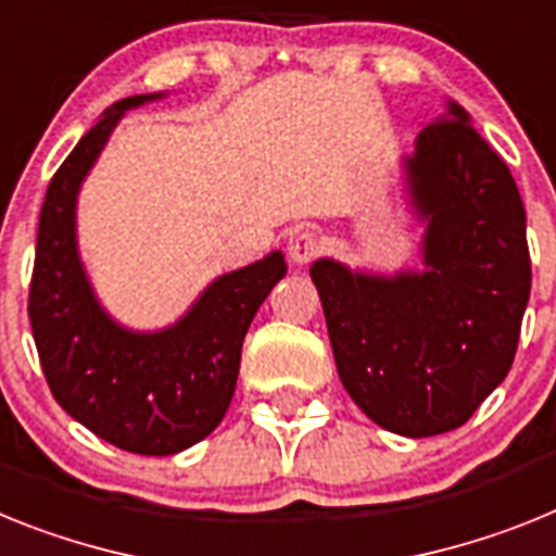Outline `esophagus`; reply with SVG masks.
Instances as JSON below:
<instances>
[{
	"mask_svg": "<svg viewBox=\"0 0 556 556\" xmlns=\"http://www.w3.org/2000/svg\"><path fill=\"white\" fill-rule=\"evenodd\" d=\"M288 254L296 265H305L311 260H316L321 254V240L316 238V231H296L291 240H288Z\"/></svg>",
	"mask_w": 556,
	"mask_h": 556,
	"instance_id": "esophagus-1",
	"label": "esophagus"
}]
</instances>
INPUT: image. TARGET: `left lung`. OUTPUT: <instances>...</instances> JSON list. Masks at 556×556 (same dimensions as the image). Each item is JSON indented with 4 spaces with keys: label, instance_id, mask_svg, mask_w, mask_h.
Returning <instances> with one entry per match:
<instances>
[{
    "label": "left lung",
    "instance_id": "obj_1",
    "mask_svg": "<svg viewBox=\"0 0 556 556\" xmlns=\"http://www.w3.org/2000/svg\"><path fill=\"white\" fill-rule=\"evenodd\" d=\"M425 220V271H350L316 260L338 378L361 412L400 437L465 425L518 350L532 260L526 210L504 159L447 103L403 159Z\"/></svg>",
    "mask_w": 556,
    "mask_h": 556
}]
</instances>
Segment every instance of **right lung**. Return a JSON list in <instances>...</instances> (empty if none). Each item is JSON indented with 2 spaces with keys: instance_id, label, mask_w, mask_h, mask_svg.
Here are the masks:
<instances>
[{
  "instance_id": "obj_1",
  "label": "right lung",
  "mask_w": 556,
  "mask_h": 556,
  "mask_svg": "<svg viewBox=\"0 0 556 556\" xmlns=\"http://www.w3.org/2000/svg\"><path fill=\"white\" fill-rule=\"evenodd\" d=\"M159 98L134 94L111 105L58 167L38 218L27 305L58 405L114 447L142 456H173L218 428L251 318L288 271L282 251H271L215 279L176 325L156 332L128 330L103 311L77 254V192L125 111Z\"/></svg>"
}]
</instances>
